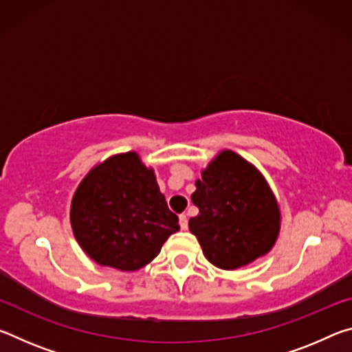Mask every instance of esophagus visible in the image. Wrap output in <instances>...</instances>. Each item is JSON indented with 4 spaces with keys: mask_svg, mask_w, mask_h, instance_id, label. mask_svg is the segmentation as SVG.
I'll return each instance as SVG.
<instances>
[{
    "mask_svg": "<svg viewBox=\"0 0 352 352\" xmlns=\"http://www.w3.org/2000/svg\"><path fill=\"white\" fill-rule=\"evenodd\" d=\"M180 228L188 230V217L186 214H180Z\"/></svg>",
    "mask_w": 352,
    "mask_h": 352,
    "instance_id": "34e87169",
    "label": "esophagus"
}]
</instances>
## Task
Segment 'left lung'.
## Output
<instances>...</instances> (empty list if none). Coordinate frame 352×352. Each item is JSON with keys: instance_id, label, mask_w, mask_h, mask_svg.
Instances as JSON below:
<instances>
[{"instance_id": "left-lung-1", "label": "left lung", "mask_w": 352, "mask_h": 352, "mask_svg": "<svg viewBox=\"0 0 352 352\" xmlns=\"http://www.w3.org/2000/svg\"><path fill=\"white\" fill-rule=\"evenodd\" d=\"M195 188L190 200L199 214L189 219V231L212 265L236 270L270 252L281 230V211L254 164L226 148L201 169Z\"/></svg>"}]
</instances>
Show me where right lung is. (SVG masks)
Segmentation results:
<instances>
[{"label":"right lung","instance_id":"add662e5","mask_svg":"<svg viewBox=\"0 0 352 352\" xmlns=\"http://www.w3.org/2000/svg\"><path fill=\"white\" fill-rule=\"evenodd\" d=\"M77 243L99 265L135 272L180 230L153 168L136 152L111 155L83 177L71 200Z\"/></svg>","mask_w":352,"mask_h":352}]
</instances>
